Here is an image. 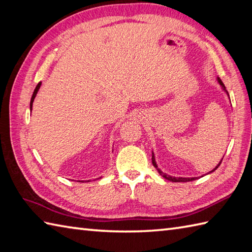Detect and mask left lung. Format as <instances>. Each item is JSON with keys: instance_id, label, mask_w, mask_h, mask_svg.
Returning <instances> with one entry per match:
<instances>
[{"instance_id": "left-lung-1", "label": "left lung", "mask_w": 252, "mask_h": 252, "mask_svg": "<svg viewBox=\"0 0 252 252\" xmlns=\"http://www.w3.org/2000/svg\"><path fill=\"white\" fill-rule=\"evenodd\" d=\"M217 81H218V83H219V85L221 86V89L223 92H224L226 94H227V97L230 98V96H228V93H227V91H226V88H225V86H224V84H223V82L221 81V79L220 77H217ZM222 159H223V158H222ZM222 159L220 160V163L218 164L214 169H212L211 171H209L208 173H207V175H209V173H211V172H214L218 167L220 166V164H221V161H222ZM152 163H153V165H154V167L156 169H158V173L159 175L163 177V178H165L166 180H169V181H171V182H189V181H193V180H196L197 178H200V177H204V176H200V177H191V178H186V177H173V176H170V175H167L166 172H163L161 171L159 168H158V164H156V160H155V155H154V152L152 151Z\"/></svg>"}]
</instances>
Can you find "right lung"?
<instances>
[{"mask_svg":"<svg viewBox=\"0 0 252 252\" xmlns=\"http://www.w3.org/2000/svg\"><path fill=\"white\" fill-rule=\"evenodd\" d=\"M41 85H42V83L40 82L36 85V87H35V89H34V92H33V94H32V97H31V101H30V110L32 111V105H33V101H34V99H35V97H36V94H37V92H38V89H40V87H41ZM102 177H100V178H97V179H101ZM97 179H94V181L97 180ZM91 180H88L87 182H89ZM83 182V181H82Z\"/></svg>","mask_w":252,"mask_h":252,"instance_id":"right-lung-1","label":"right lung"}]
</instances>
